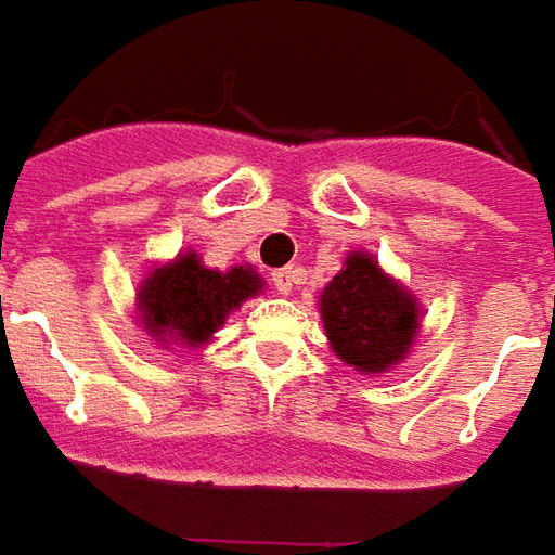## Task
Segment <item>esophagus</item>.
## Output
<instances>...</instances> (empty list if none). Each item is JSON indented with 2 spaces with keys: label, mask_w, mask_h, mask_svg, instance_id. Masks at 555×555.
I'll list each match as a JSON object with an SVG mask.
<instances>
[{
  "label": "esophagus",
  "mask_w": 555,
  "mask_h": 555,
  "mask_svg": "<svg viewBox=\"0 0 555 555\" xmlns=\"http://www.w3.org/2000/svg\"><path fill=\"white\" fill-rule=\"evenodd\" d=\"M297 282H300V270L297 267H282L273 273V285H276L279 295H292V288H295Z\"/></svg>",
  "instance_id": "34e87169"
}]
</instances>
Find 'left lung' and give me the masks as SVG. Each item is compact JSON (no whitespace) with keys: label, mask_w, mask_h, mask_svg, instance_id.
Segmentation results:
<instances>
[{"label":"left lung","mask_w":555,"mask_h":555,"mask_svg":"<svg viewBox=\"0 0 555 555\" xmlns=\"http://www.w3.org/2000/svg\"><path fill=\"white\" fill-rule=\"evenodd\" d=\"M332 350L356 372H390L421 328L417 297L387 276L377 260L353 251L319 297Z\"/></svg>","instance_id":"1"}]
</instances>
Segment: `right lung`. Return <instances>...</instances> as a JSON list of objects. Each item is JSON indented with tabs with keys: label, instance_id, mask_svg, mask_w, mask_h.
Listing matches in <instances>:
<instances>
[{
	"label": "right lung",
	"instance_id": "obj_1",
	"mask_svg": "<svg viewBox=\"0 0 555 555\" xmlns=\"http://www.w3.org/2000/svg\"><path fill=\"white\" fill-rule=\"evenodd\" d=\"M260 288L263 279L251 267L218 273L186 251L146 273L138 288V313L150 337H175L186 347H202L227 322V315L242 307V300L260 295Z\"/></svg>",
	"mask_w": 555,
	"mask_h": 555
}]
</instances>
